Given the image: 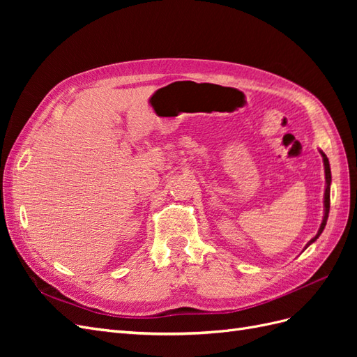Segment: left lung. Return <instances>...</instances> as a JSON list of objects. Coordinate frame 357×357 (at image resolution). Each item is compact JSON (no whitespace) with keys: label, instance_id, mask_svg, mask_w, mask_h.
Returning <instances> with one entry per match:
<instances>
[{"label":"left lung","instance_id":"1","mask_svg":"<svg viewBox=\"0 0 357 357\" xmlns=\"http://www.w3.org/2000/svg\"><path fill=\"white\" fill-rule=\"evenodd\" d=\"M321 153V156H323V164H325V177H326V189H325V215H323V220H321V225H320V228H319V232H317V235L314 236V238L312 240H310V243L307 244V247L311 244V243H314L319 236H320V234L323 232V229H325V226H326V222H328V215H329V207H331V180H332V177H331V167H329V159H328V156L323 153V152H320ZM305 247V248H307Z\"/></svg>","mask_w":357,"mask_h":357}]
</instances>
